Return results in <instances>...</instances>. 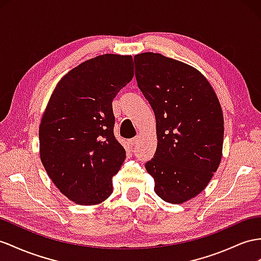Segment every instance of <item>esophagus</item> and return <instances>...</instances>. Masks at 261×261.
I'll return each instance as SVG.
<instances>
[{
    "mask_svg": "<svg viewBox=\"0 0 261 261\" xmlns=\"http://www.w3.org/2000/svg\"><path fill=\"white\" fill-rule=\"evenodd\" d=\"M137 142H138V137L131 139L130 141H129V143H130V145H131V146H135V145L137 144Z\"/></svg>",
    "mask_w": 261,
    "mask_h": 261,
    "instance_id": "1",
    "label": "esophagus"
}]
</instances>
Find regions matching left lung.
<instances>
[{
    "label": "left lung",
    "instance_id": "1",
    "mask_svg": "<svg viewBox=\"0 0 261 261\" xmlns=\"http://www.w3.org/2000/svg\"><path fill=\"white\" fill-rule=\"evenodd\" d=\"M139 89L156 119L158 146L145 169L165 202L184 203L210 183L222 160L219 100L194 67L155 53L135 56Z\"/></svg>",
    "mask_w": 261,
    "mask_h": 261
}]
</instances>
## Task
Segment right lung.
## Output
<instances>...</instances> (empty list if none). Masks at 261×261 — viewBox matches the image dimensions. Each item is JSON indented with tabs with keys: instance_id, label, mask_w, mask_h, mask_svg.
<instances>
[{
	"instance_id": "1",
	"label": "right lung",
	"mask_w": 261,
	"mask_h": 261,
	"mask_svg": "<svg viewBox=\"0 0 261 261\" xmlns=\"http://www.w3.org/2000/svg\"><path fill=\"white\" fill-rule=\"evenodd\" d=\"M133 78L132 56L100 55L59 80L39 125V154L48 176L79 205L112 193V176L125 159L113 135L112 101Z\"/></svg>"
}]
</instances>
